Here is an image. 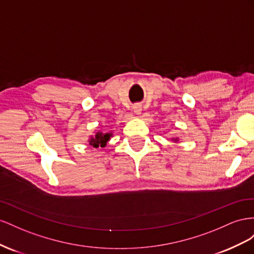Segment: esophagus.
I'll list each match as a JSON object with an SVG mask.
<instances>
[{
	"label": "esophagus",
	"mask_w": 254,
	"mask_h": 254,
	"mask_svg": "<svg viewBox=\"0 0 254 254\" xmlns=\"http://www.w3.org/2000/svg\"><path fill=\"white\" fill-rule=\"evenodd\" d=\"M141 111H142V108H141V105H140V104H135V105L133 106V112H134L136 115H140V114H141Z\"/></svg>",
	"instance_id": "esophagus-1"
}]
</instances>
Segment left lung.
<instances>
[{
    "instance_id": "obj_1",
    "label": "left lung",
    "mask_w": 254,
    "mask_h": 254,
    "mask_svg": "<svg viewBox=\"0 0 254 254\" xmlns=\"http://www.w3.org/2000/svg\"><path fill=\"white\" fill-rule=\"evenodd\" d=\"M175 141H177V139H175Z\"/></svg>"
}]
</instances>
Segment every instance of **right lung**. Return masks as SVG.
I'll use <instances>...</instances> for the list:
<instances>
[{
  "label": "right lung",
  "mask_w": 254,
  "mask_h": 254,
  "mask_svg": "<svg viewBox=\"0 0 254 254\" xmlns=\"http://www.w3.org/2000/svg\"><path fill=\"white\" fill-rule=\"evenodd\" d=\"M112 133H102V132H97L96 135L90 136L89 138V144L93 148H104L106 146L107 141L111 139Z\"/></svg>",
  "instance_id": "right-lung-1"
}]
</instances>
